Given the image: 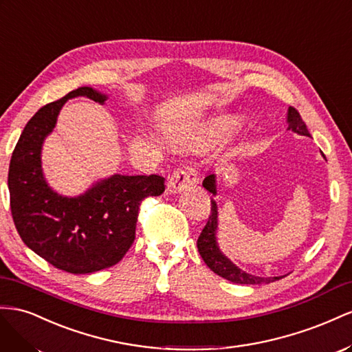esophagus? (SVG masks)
Instances as JSON below:
<instances>
[{"instance_id":"obj_1","label":"esophagus","mask_w":352,"mask_h":352,"mask_svg":"<svg viewBox=\"0 0 352 352\" xmlns=\"http://www.w3.org/2000/svg\"><path fill=\"white\" fill-rule=\"evenodd\" d=\"M196 184H197L196 169L192 166H184L174 170V173L170 174V177L168 178L166 190L170 195H177Z\"/></svg>"}]
</instances>
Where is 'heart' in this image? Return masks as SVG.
<instances>
[{"mask_svg": "<svg viewBox=\"0 0 352 352\" xmlns=\"http://www.w3.org/2000/svg\"><path fill=\"white\" fill-rule=\"evenodd\" d=\"M233 128H234L233 122H227L224 125H219L218 128H214L212 131H209V134H208V137H206V140H205L202 146L206 147V146H210L212 143L219 142V140H223L230 131H232Z\"/></svg>", "mask_w": 352, "mask_h": 352, "instance_id": "heart-1", "label": "heart"}]
</instances>
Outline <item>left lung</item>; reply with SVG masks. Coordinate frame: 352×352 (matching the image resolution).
<instances>
[{"mask_svg": "<svg viewBox=\"0 0 352 352\" xmlns=\"http://www.w3.org/2000/svg\"><path fill=\"white\" fill-rule=\"evenodd\" d=\"M287 129L299 135L311 137L305 122L295 107H289L287 110ZM202 186L208 190L209 193H212L214 196L217 195V182H215L214 174L208 175L204 179ZM217 230H218V208H217L215 200L212 199L210 200V215L208 218V223L197 239V249H199L200 256H202V259L205 261V264L212 270L215 274L239 285H263V283H271L274 282V280L280 278V277H256L246 273L243 270H240L223 252H221L217 242Z\"/></svg>", "mask_w": 352, "mask_h": 352, "instance_id": "1", "label": "left lung"}]
</instances>
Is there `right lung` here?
Segmentation results:
<instances>
[{"label":"right lung","instance_id":"add662e5","mask_svg":"<svg viewBox=\"0 0 352 352\" xmlns=\"http://www.w3.org/2000/svg\"><path fill=\"white\" fill-rule=\"evenodd\" d=\"M104 104L106 94L79 87L41 107L26 124L8 169L10 208L23 243L58 270L88 274L118 264L131 248L142 200L165 192L159 175L115 174L81 196L56 193L45 182L41 150L69 98Z\"/></svg>","mask_w":352,"mask_h":352}]
</instances>
